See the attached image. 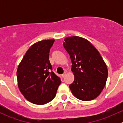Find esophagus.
Masks as SVG:
<instances>
[{"mask_svg": "<svg viewBox=\"0 0 123 123\" xmlns=\"http://www.w3.org/2000/svg\"><path fill=\"white\" fill-rule=\"evenodd\" d=\"M65 75H66V72H64V73H63L62 74V77L64 78V77L65 76Z\"/></svg>", "mask_w": 123, "mask_h": 123, "instance_id": "obj_1", "label": "esophagus"}]
</instances>
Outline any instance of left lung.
Listing matches in <instances>:
<instances>
[{
  "label": "left lung",
  "instance_id": "1",
  "mask_svg": "<svg viewBox=\"0 0 123 123\" xmlns=\"http://www.w3.org/2000/svg\"><path fill=\"white\" fill-rule=\"evenodd\" d=\"M64 48L71 60L74 80L69 87L72 93L84 101L96 98L102 91L108 78V69L97 49L86 39L68 37Z\"/></svg>",
  "mask_w": 123,
  "mask_h": 123
}]
</instances>
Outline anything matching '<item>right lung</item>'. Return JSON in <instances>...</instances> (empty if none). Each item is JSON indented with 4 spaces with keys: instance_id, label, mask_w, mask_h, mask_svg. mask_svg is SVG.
<instances>
[{
    "instance_id": "right-lung-1",
    "label": "right lung",
    "mask_w": 123,
    "mask_h": 123,
    "mask_svg": "<svg viewBox=\"0 0 123 123\" xmlns=\"http://www.w3.org/2000/svg\"><path fill=\"white\" fill-rule=\"evenodd\" d=\"M54 40H44L29 48L17 72L18 87L27 100L43 105L55 97L61 81L52 71L49 60V52Z\"/></svg>"
}]
</instances>
